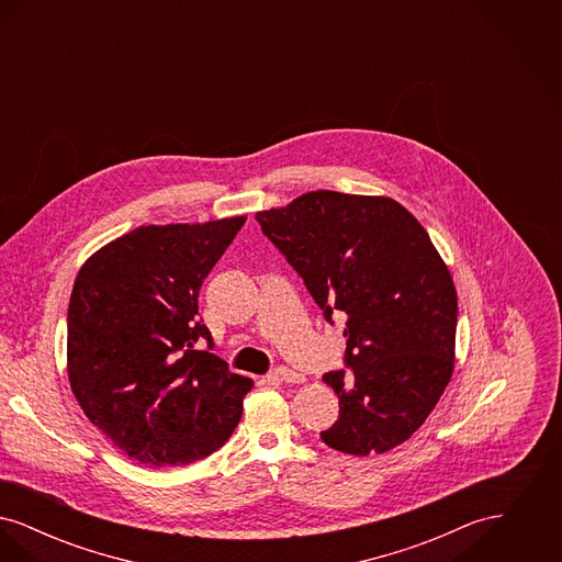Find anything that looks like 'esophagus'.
<instances>
[{
	"instance_id": "esophagus-1",
	"label": "esophagus",
	"mask_w": 562,
	"mask_h": 562,
	"mask_svg": "<svg viewBox=\"0 0 562 562\" xmlns=\"http://www.w3.org/2000/svg\"><path fill=\"white\" fill-rule=\"evenodd\" d=\"M268 379L269 381H278V383H303V381H305L303 374L291 371V369H286V367L276 369L273 373H269Z\"/></svg>"
}]
</instances>
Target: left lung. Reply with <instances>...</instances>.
Masks as SVG:
<instances>
[{
	"label": "left lung",
	"instance_id": "left-lung-1",
	"mask_svg": "<svg viewBox=\"0 0 562 562\" xmlns=\"http://www.w3.org/2000/svg\"><path fill=\"white\" fill-rule=\"evenodd\" d=\"M257 221L326 321L346 316L351 371L322 376L339 396V419L322 440L348 454L392 451L424 426L453 374L447 263L424 225L385 195L318 189Z\"/></svg>",
	"mask_w": 562,
	"mask_h": 562
}]
</instances>
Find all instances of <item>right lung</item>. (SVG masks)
<instances>
[{
    "label": "right lung",
    "mask_w": 562,
    "mask_h": 562,
    "mask_svg": "<svg viewBox=\"0 0 562 562\" xmlns=\"http://www.w3.org/2000/svg\"><path fill=\"white\" fill-rule=\"evenodd\" d=\"M246 216L140 225L86 259L67 314V374L83 415L143 465L218 451L240 424L252 379L202 339L204 278Z\"/></svg>",
    "instance_id": "right-lung-1"
}]
</instances>
